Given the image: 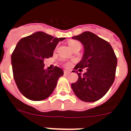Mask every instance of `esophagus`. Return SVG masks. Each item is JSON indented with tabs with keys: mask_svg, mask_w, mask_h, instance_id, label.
Returning <instances> with one entry per match:
<instances>
[{
	"mask_svg": "<svg viewBox=\"0 0 131 131\" xmlns=\"http://www.w3.org/2000/svg\"><path fill=\"white\" fill-rule=\"evenodd\" d=\"M63 73H64L65 75H68V74L70 73V71H67V70H64V71H63Z\"/></svg>",
	"mask_w": 131,
	"mask_h": 131,
	"instance_id": "obj_1",
	"label": "esophagus"
}]
</instances>
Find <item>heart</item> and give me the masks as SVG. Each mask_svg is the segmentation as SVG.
<instances>
[{"label": "heart", "mask_w": 131, "mask_h": 131, "mask_svg": "<svg viewBox=\"0 0 131 131\" xmlns=\"http://www.w3.org/2000/svg\"><path fill=\"white\" fill-rule=\"evenodd\" d=\"M68 45H69V47L73 50L75 47H76L77 46H78V45H81V43H80L79 41H77V40H69V42H68Z\"/></svg>", "instance_id": "obj_1"}]
</instances>
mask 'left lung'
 Returning a JSON list of instances; mask_svg holds the SVG:
<instances>
[{"mask_svg": "<svg viewBox=\"0 0 131 131\" xmlns=\"http://www.w3.org/2000/svg\"><path fill=\"white\" fill-rule=\"evenodd\" d=\"M84 47L83 58L74 69L87 68L78 73L77 82L71 84L74 93L82 101L93 102L107 93L115 77L117 60L110 44L90 31L74 36ZM73 72L76 71H72Z\"/></svg>", "mask_w": 131, "mask_h": 131, "instance_id": "obj_1", "label": "left lung"}]
</instances>
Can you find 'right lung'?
Returning a JSON list of instances; mask_svg holds the SVG:
<instances>
[{
  "mask_svg": "<svg viewBox=\"0 0 131 131\" xmlns=\"http://www.w3.org/2000/svg\"><path fill=\"white\" fill-rule=\"evenodd\" d=\"M65 39L38 31L18 42L12 54V66L16 85L25 98L40 101L52 93L63 71L56 66L45 70L44 60L52 57L59 41Z\"/></svg>",
  "mask_w": 131,
  "mask_h": 131,
  "instance_id": "right-lung-1",
  "label": "right lung"
}]
</instances>
